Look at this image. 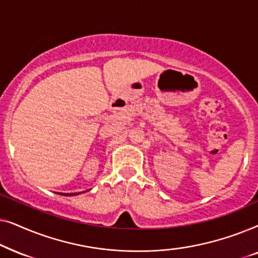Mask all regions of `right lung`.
<instances>
[{"instance_id": "obj_1", "label": "right lung", "mask_w": 258, "mask_h": 258, "mask_svg": "<svg viewBox=\"0 0 258 258\" xmlns=\"http://www.w3.org/2000/svg\"><path fill=\"white\" fill-rule=\"evenodd\" d=\"M61 195H63V196H74L75 194H61Z\"/></svg>"}]
</instances>
